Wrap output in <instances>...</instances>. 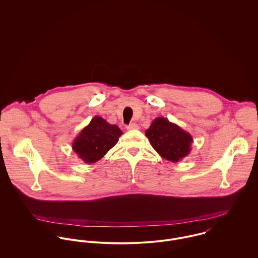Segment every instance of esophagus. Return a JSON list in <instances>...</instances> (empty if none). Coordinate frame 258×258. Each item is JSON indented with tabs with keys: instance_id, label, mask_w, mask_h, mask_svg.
<instances>
[{
	"instance_id": "34e87169",
	"label": "esophagus",
	"mask_w": 258,
	"mask_h": 258,
	"mask_svg": "<svg viewBox=\"0 0 258 258\" xmlns=\"http://www.w3.org/2000/svg\"><path fill=\"white\" fill-rule=\"evenodd\" d=\"M127 130H133V129H139V126L137 123H131L130 125L126 126Z\"/></svg>"
}]
</instances>
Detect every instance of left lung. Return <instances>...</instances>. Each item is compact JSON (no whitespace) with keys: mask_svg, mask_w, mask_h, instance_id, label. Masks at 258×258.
I'll return each mask as SVG.
<instances>
[{"mask_svg":"<svg viewBox=\"0 0 258 258\" xmlns=\"http://www.w3.org/2000/svg\"><path fill=\"white\" fill-rule=\"evenodd\" d=\"M145 135L162 158L174 163L186 157L191 150V135L164 117L154 119Z\"/></svg>","mask_w":258,"mask_h":258,"instance_id":"obj_1","label":"left lung"}]
</instances>
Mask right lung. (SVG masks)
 Masks as SVG:
<instances>
[{
	"label": "right lung",
	"mask_w": 258,
	"mask_h": 258,
	"mask_svg": "<svg viewBox=\"0 0 258 258\" xmlns=\"http://www.w3.org/2000/svg\"><path fill=\"white\" fill-rule=\"evenodd\" d=\"M122 134L117 125L94 116L74 139L73 150L84 163L93 164L115 146Z\"/></svg>",
	"instance_id": "add662e5"
}]
</instances>
